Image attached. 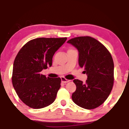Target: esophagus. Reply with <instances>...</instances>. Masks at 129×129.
<instances>
[{"label":"esophagus","mask_w":129,"mask_h":129,"mask_svg":"<svg viewBox=\"0 0 129 129\" xmlns=\"http://www.w3.org/2000/svg\"><path fill=\"white\" fill-rule=\"evenodd\" d=\"M61 81L62 83H68L69 82V81H70V80H68L66 79V78L63 77H61Z\"/></svg>","instance_id":"34e87169"}]
</instances>
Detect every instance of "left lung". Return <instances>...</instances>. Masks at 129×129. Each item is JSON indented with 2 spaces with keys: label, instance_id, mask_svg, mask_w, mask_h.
I'll list each match as a JSON object with an SVG mask.
<instances>
[{
  "label": "left lung",
  "instance_id": "left-lung-1",
  "mask_svg": "<svg viewBox=\"0 0 129 129\" xmlns=\"http://www.w3.org/2000/svg\"><path fill=\"white\" fill-rule=\"evenodd\" d=\"M79 50V63L87 75L85 83L78 79L73 82L76 90L73 102L79 107L92 110L108 98L114 84V62L108 50L96 39L89 36L74 37L68 40Z\"/></svg>",
  "mask_w": 129,
  "mask_h": 129
}]
</instances>
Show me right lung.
<instances>
[{"label":"right lung","mask_w":129,"mask_h":129,"mask_svg":"<svg viewBox=\"0 0 129 129\" xmlns=\"http://www.w3.org/2000/svg\"><path fill=\"white\" fill-rule=\"evenodd\" d=\"M67 39H33L22 47L16 56L12 84L19 99L30 108H44L55 100L61 87V78L46 77L40 72L52 66L53 55Z\"/></svg>","instance_id":"add662e5"}]
</instances>
